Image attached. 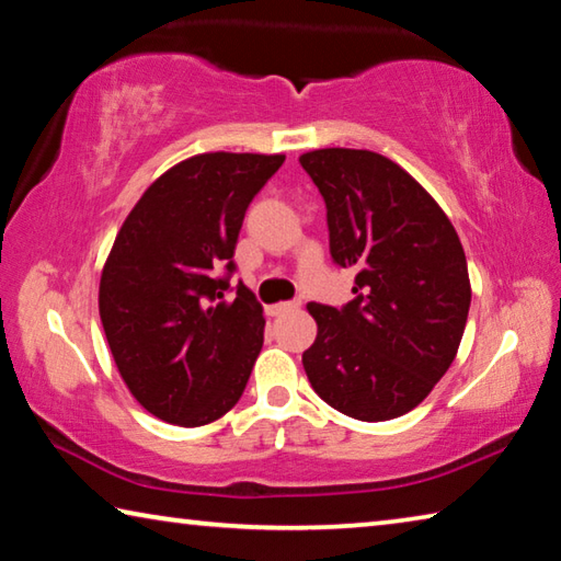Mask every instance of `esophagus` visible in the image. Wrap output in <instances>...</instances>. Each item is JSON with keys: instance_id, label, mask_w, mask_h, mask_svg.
Here are the masks:
<instances>
[{"instance_id": "obj_1", "label": "esophagus", "mask_w": 561, "mask_h": 561, "mask_svg": "<svg viewBox=\"0 0 561 561\" xmlns=\"http://www.w3.org/2000/svg\"><path fill=\"white\" fill-rule=\"evenodd\" d=\"M299 307H301V301H279V304H274V307H270V314L279 317V314H287V311H294Z\"/></svg>"}]
</instances>
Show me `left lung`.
Listing matches in <instances>:
<instances>
[{
	"mask_svg": "<svg viewBox=\"0 0 561 561\" xmlns=\"http://www.w3.org/2000/svg\"><path fill=\"white\" fill-rule=\"evenodd\" d=\"M327 205L329 252L354 270L344 307L309 304V383L339 413L391 421L423 401L458 354L470 279L458 232L401 165L371 150L299 158Z\"/></svg>",
	"mask_w": 561,
	"mask_h": 561,
	"instance_id": "left-lung-1",
	"label": "left lung"
}]
</instances>
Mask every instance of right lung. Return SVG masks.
<instances>
[{
    "label": "right lung",
    "mask_w": 561,
    "mask_h": 561,
    "mask_svg": "<svg viewBox=\"0 0 561 561\" xmlns=\"http://www.w3.org/2000/svg\"><path fill=\"white\" fill-rule=\"evenodd\" d=\"M282 163L257 153L187 158L146 190L113 242L101 324L128 391L160 421L213 423L250 381L264 317L242 282L230 287L232 257L247 207Z\"/></svg>",
    "instance_id": "add662e5"
}]
</instances>
